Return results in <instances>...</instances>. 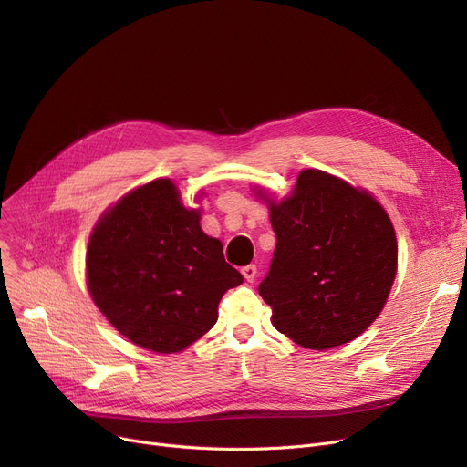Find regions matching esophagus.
I'll return each mask as SVG.
<instances>
[{"label":"esophagus","instance_id":"obj_1","mask_svg":"<svg viewBox=\"0 0 467 467\" xmlns=\"http://www.w3.org/2000/svg\"><path fill=\"white\" fill-rule=\"evenodd\" d=\"M242 275H244V278H246L248 282H254L255 276H257V267H255V265L242 267Z\"/></svg>","mask_w":467,"mask_h":467}]
</instances>
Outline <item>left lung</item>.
<instances>
[{
  "label": "left lung",
  "instance_id": "left-lung-1",
  "mask_svg": "<svg viewBox=\"0 0 467 467\" xmlns=\"http://www.w3.org/2000/svg\"><path fill=\"white\" fill-rule=\"evenodd\" d=\"M276 234L259 296L273 327L306 349L358 337L378 318L397 275V236L379 202L320 170H303L290 196L265 191Z\"/></svg>",
  "mask_w": 467,
  "mask_h": 467
}]
</instances>
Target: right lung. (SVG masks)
I'll use <instances>...</instances> for the list:
<instances>
[{"instance_id": "right-lung-1", "label": "right lung", "mask_w": 467, "mask_h": 467, "mask_svg": "<svg viewBox=\"0 0 467 467\" xmlns=\"http://www.w3.org/2000/svg\"><path fill=\"white\" fill-rule=\"evenodd\" d=\"M200 198V196H198ZM88 288L99 311L135 346L179 353L217 320V306L242 275L200 227L171 179L121 196L89 236Z\"/></svg>"}]
</instances>
